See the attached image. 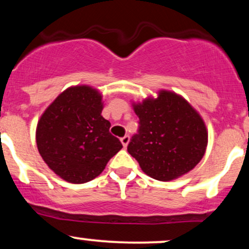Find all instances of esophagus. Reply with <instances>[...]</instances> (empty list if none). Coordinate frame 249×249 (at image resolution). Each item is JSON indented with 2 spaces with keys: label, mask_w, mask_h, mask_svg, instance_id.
<instances>
[{
  "label": "esophagus",
  "mask_w": 249,
  "mask_h": 249,
  "mask_svg": "<svg viewBox=\"0 0 249 249\" xmlns=\"http://www.w3.org/2000/svg\"><path fill=\"white\" fill-rule=\"evenodd\" d=\"M121 142H122L123 146H124L125 148H126V146H127V145H128V142H130V137H128V136H125V137H123V138L121 139Z\"/></svg>",
  "instance_id": "obj_1"
}]
</instances>
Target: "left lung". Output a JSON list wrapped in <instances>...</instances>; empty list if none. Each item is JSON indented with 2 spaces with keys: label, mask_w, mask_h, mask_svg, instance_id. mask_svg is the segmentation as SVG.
<instances>
[{
  "label": "left lung",
  "mask_w": 249,
  "mask_h": 249,
  "mask_svg": "<svg viewBox=\"0 0 249 249\" xmlns=\"http://www.w3.org/2000/svg\"><path fill=\"white\" fill-rule=\"evenodd\" d=\"M139 132L127 151L142 172L171 181L192 171L206 152L208 132L198 111L178 93L159 90L157 97L132 102Z\"/></svg>",
  "instance_id": "left-lung-1"
}]
</instances>
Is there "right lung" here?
I'll return each mask as SVG.
<instances>
[{
    "mask_svg": "<svg viewBox=\"0 0 249 249\" xmlns=\"http://www.w3.org/2000/svg\"><path fill=\"white\" fill-rule=\"evenodd\" d=\"M103 107L99 90L73 85L59 93L38 119V152L50 170L65 181L84 184L95 179L123 147L108 132L111 124L102 116Z\"/></svg>",
    "mask_w": 249,
    "mask_h": 249,
    "instance_id": "right-lung-1",
    "label": "right lung"
}]
</instances>
